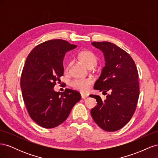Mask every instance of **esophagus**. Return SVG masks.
<instances>
[{"label":"esophagus","instance_id":"34e87169","mask_svg":"<svg viewBox=\"0 0 158 158\" xmlns=\"http://www.w3.org/2000/svg\"><path fill=\"white\" fill-rule=\"evenodd\" d=\"M81 97H82V99H85L88 98V95L84 94H81Z\"/></svg>","mask_w":158,"mask_h":158}]
</instances>
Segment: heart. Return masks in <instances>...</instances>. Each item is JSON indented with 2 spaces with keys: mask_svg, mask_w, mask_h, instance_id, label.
<instances>
[{
  "mask_svg": "<svg viewBox=\"0 0 158 158\" xmlns=\"http://www.w3.org/2000/svg\"><path fill=\"white\" fill-rule=\"evenodd\" d=\"M78 58L88 69H92L96 66L98 60L97 56L92 51L88 50L80 51L78 55ZM69 64L66 65L65 71L67 72L69 70ZM91 84H92V81L89 79H74L72 81L70 85L76 89L85 92L89 89Z\"/></svg>",
  "mask_w": 158,
  "mask_h": 158,
  "instance_id": "heart-1",
  "label": "heart"
}]
</instances>
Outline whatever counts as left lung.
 Segmentation results:
<instances>
[{"instance_id":"obj_1","label":"left lung","mask_w":158,"mask_h":158,"mask_svg":"<svg viewBox=\"0 0 158 158\" xmlns=\"http://www.w3.org/2000/svg\"><path fill=\"white\" fill-rule=\"evenodd\" d=\"M92 45L103 51L106 66L94 85V89L106 95L103 100L98 95L97 106L91 110L95 123L103 130H119L131 120L139 98V81L135 63L131 55L117 45L107 41H94Z\"/></svg>"}]
</instances>
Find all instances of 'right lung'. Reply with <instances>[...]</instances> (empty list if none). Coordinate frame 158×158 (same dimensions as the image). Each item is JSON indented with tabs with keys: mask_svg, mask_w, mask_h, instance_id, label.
<instances>
[{
	"mask_svg": "<svg viewBox=\"0 0 158 158\" xmlns=\"http://www.w3.org/2000/svg\"><path fill=\"white\" fill-rule=\"evenodd\" d=\"M76 47L65 40H49L37 45L27 57L20 80L22 97L29 115L43 128L63 123L81 99L77 91L53 89L64 73L66 52Z\"/></svg>",
	"mask_w": 158,
	"mask_h": 158,
	"instance_id": "obj_1",
	"label": "right lung"
}]
</instances>
